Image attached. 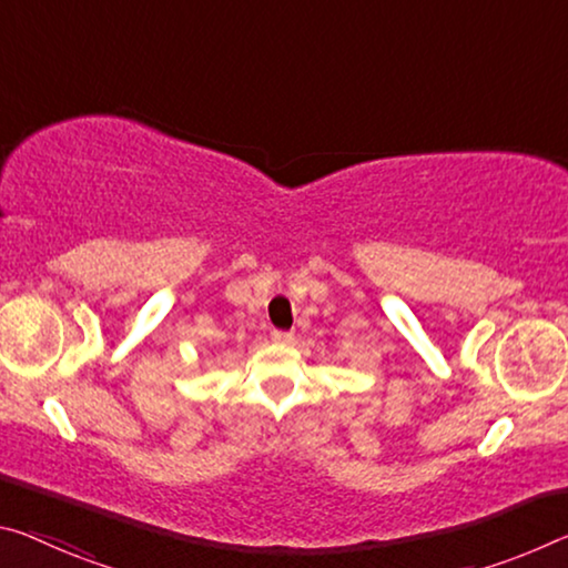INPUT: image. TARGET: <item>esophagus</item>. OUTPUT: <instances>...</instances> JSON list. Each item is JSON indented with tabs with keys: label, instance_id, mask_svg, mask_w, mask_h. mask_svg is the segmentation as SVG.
<instances>
[{
	"label": "esophagus",
	"instance_id": "34e87169",
	"mask_svg": "<svg viewBox=\"0 0 568 568\" xmlns=\"http://www.w3.org/2000/svg\"><path fill=\"white\" fill-rule=\"evenodd\" d=\"M270 336H273V341H275V344H291V341L295 338V333L293 331H273V333H270Z\"/></svg>",
	"mask_w": 568,
	"mask_h": 568
}]
</instances>
